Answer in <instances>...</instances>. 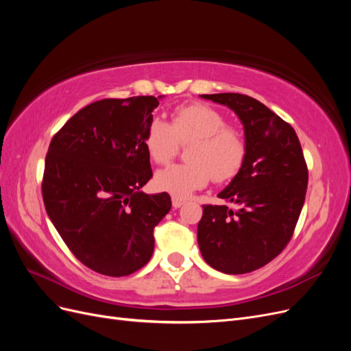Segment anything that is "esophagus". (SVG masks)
<instances>
[{
  "label": "esophagus",
  "mask_w": 351,
  "mask_h": 351,
  "mask_svg": "<svg viewBox=\"0 0 351 351\" xmlns=\"http://www.w3.org/2000/svg\"><path fill=\"white\" fill-rule=\"evenodd\" d=\"M186 204V200L184 199H182V197H177V196H173V208H180V206H183Z\"/></svg>",
  "instance_id": "esophagus-1"
}]
</instances>
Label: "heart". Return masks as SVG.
Segmentation results:
<instances>
[{
    "instance_id": "heart-1",
    "label": "heart",
    "mask_w": 351,
    "mask_h": 351,
    "mask_svg": "<svg viewBox=\"0 0 351 351\" xmlns=\"http://www.w3.org/2000/svg\"><path fill=\"white\" fill-rule=\"evenodd\" d=\"M226 117L204 104L180 107L169 124L154 119L145 132V147L152 161L165 165L178 154L180 145L191 143L187 164L158 171L155 186L177 197H187L214 178L226 183L234 178L247 156V141L241 129L226 124Z\"/></svg>"
}]
</instances>
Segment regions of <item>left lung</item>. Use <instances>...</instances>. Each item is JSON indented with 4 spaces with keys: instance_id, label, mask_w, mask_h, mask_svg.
Instances as JSON below:
<instances>
[{
    "instance_id": "obj_1",
    "label": "left lung",
    "mask_w": 351,
    "mask_h": 351,
    "mask_svg": "<svg viewBox=\"0 0 351 351\" xmlns=\"http://www.w3.org/2000/svg\"><path fill=\"white\" fill-rule=\"evenodd\" d=\"M227 105L244 125L247 156L197 226L202 256L224 274H247L275 259L293 237L304 204L307 165L293 127L241 93L200 95Z\"/></svg>"
}]
</instances>
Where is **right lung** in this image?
Segmentation results:
<instances>
[{
	"label": "right lung",
	"instance_id": "add662e5",
	"mask_svg": "<svg viewBox=\"0 0 351 351\" xmlns=\"http://www.w3.org/2000/svg\"><path fill=\"white\" fill-rule=\"evenodd\" d=\"M158 104L155 97L92 102L48 147L47 214L74 256L108 277H125L149 262L154 228L171 209L168 193L141 190L152 178L143 139Z\"/></svg>",
	"mask_w": 351,
	"mask_h": 351
}]
</instances>
